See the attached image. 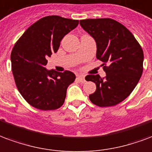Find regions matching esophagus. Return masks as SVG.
<instances>
[{"instance_id": "1", "label": "esophagus", "mask_w": 152, "mask_h": 152, "mask_svg": "<svg viewBox=\"0 0 152 152\" xmlns=\"http://www.w3.org/2000/svg\"><path fill=\"white\" fill-rule=\"evenodd\" d=\"M77 80L82 82V83H84V82H85V76L84 75H77Z\"/></svg>"}]
</instances>
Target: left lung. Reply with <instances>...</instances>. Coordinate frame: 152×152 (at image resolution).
<instances>
[{"mask_svg": "<svg viewBox=\"0 0 152 152\" xmlns=\"http://www.w3.org/2000/svg\"><path fill=\"white\" fill-rule=\"evenodd\" d=\"M80 25L96 42V59L108 64L103 67L105 78L99 75L85 77L96 86L89 99L101 107L118 104L131 93L142 76V48L127 28L113 19H85Z\"/></svg>", "mask_w": 152, "mask_h": 152, "instance_id": "left-lung-1", "label": "left lung"}]
</instances>
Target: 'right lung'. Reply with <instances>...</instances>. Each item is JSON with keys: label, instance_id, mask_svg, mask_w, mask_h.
<instances>
[{"label": "right lung", "instance_id": "1", "mask_svg": "<svg viewBox=\"0 0 152 152\" xmlns=\"http://www.w3.org/2000/svg\"><path fill=\"white\" fill-rule=\"evenodd\" d=\"M78 24V20L44 17L30 26L14 45L10 59L15 84L34 107L52 110L64 104L67 87L76 76L70 71L48 70L47 59L56 53L63 38Z\"/></svg>", "mask_w": 152, "mask_h": 152}]
</instances>
